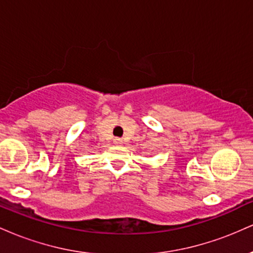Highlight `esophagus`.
<instances>
[{"label":"esophagus","mask_w":253,"mask_h":253,"mask_svg":"<svg viewBox=\"0 0 253 253\" xmlns=\"http://www.w3.org/2000/svg\"><path fill=\"white\" fill-rule=\"evenodd\" d=\"M113 141H114L115 145H121V144H123V139H120V138H114V140H113Z\"/></svg>","instance_id":"obj_1"}]
</instances>
